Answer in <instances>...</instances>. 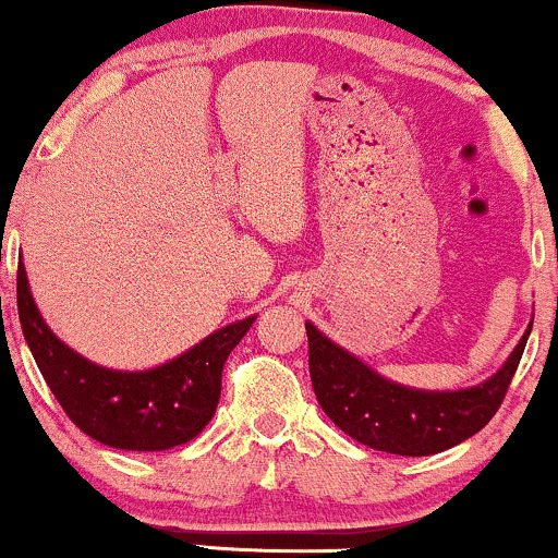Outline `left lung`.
Wrapping results in <instances>:
<instances>
[{"label":"left lung","mask_w":558,"mask_h":558,"mask_svg":"<svg viewBox=\"0 0 558 558\" xmlns=\"http://www.w3.org/2000/svg\"><path fill=\"white\" fill-rule=\"evenodd\" d=\"M530 325L496 375L462 390H417L390 383L306 323L310 375L323 412L375 451L430 457L488 425L520 367Z\"/></svg>","instance_id":"left-lung-1"}]
</instances>
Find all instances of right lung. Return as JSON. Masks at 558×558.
<instances>
[{"label": "right lung", "mask_w": 558, "mask_h": 558, "mask_svg": "<svg viewBox=\"0 0 558 558\" xmlns=\"http://www.w3.org/2000/svg\"><path fill=\"white\" fill-rule=\"evenodd\" d=\"M17 315L31 354L68 417L99 444L125 451H165L196 438L220 401L230 351L257 319L226 325L155 369L123 373L88 362L49 330L31 296L23 262L17 265Z\"/></svg>", "instance_id": "add662e5"}]
</instances>
